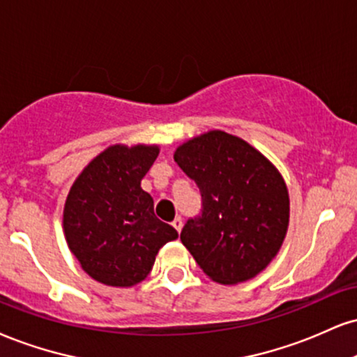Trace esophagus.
<instances>
[{"mask_svg":"<svg viewBox=\"0 0 357 357\" xmlns=\"http://www.w3.org/2000/svg\"><path fill=\"white\" fill-rule=\"evenodd\" d=\"M171 225H173V227H174L176 231H178V233L183 229V220H181V218H179V216L174 218V221L171 222Z\"/></svg>","mask_w":357,"mask_h":357,"instance_id":"esophagus-1","label":"esophagus"}]
</instances>
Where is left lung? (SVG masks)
I'll return each mask as SVG.
<instances>
[{"instance_id": "1", "label": "left lung", "mask_w": 357, "mask_h": 357, "mask_svg": "<svg viewBox=\"0 0 357 357\" xmlns=\"http://www.w3.org/2000/svg\"><path fill=\"white\" fill-rule=\"evenodd\" d=\"M174 161L203 196V214L184 225L181 243L206 276L239 284L264 271L289 226V192L278 167L221 130L178 146Z\"/></svg>"}]
</instances>
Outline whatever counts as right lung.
Segmentation results:
<instances>
[{
	"mask_svg": "<svg viewBox=\"0 0 357 357\" xmlns=\"http://www.w3.org/2000/svg\"><path fill=\"white\" fill-rule=\"evenodd\" d=\"M158 144H113L81 171L66 196L63 231L83 271L113 287H131L151 273L158 251L178 238L154 214L141 188Z\"/></svg>",
	"mask_w": 357,
	"mask_h": 357,
	"instance_id": "obj_1",
	"label": "right lung"
}]
</instances>
